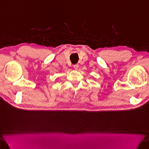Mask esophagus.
Returning a JSON list of instances; mask_svg holds the SVG:
<instances>
[{"instance_id": "34e87169", "label": "esophagus", "mask_w": 149, "mask_h": 149, "mask_svg": "<svg viewBox=\"0 0 149 149\" xmlns=\"http://www.w3.org/2000/svg\"><path fill=\"white\" fill-rule=\"evenodd\" d=\"M73 68H74V69H76V70H77V69H78L79 65H78V64H74V65H73Z\"/></svg>"}]
</instances>
